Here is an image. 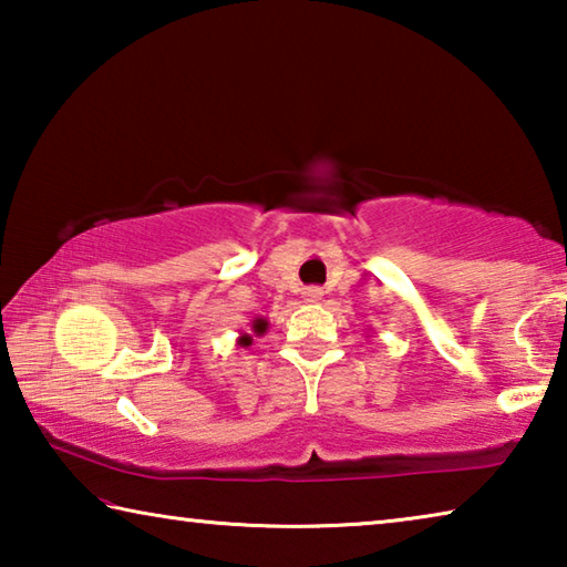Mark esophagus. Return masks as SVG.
Segmentation results:
<instances>
[{
  "instance_id": "1",
  "label": "esophagus",
  "mask_w": 567,
  "mask_h": 567,
  "mask_svg": "<svg viewBox=\"0 0 567 567\" xmlns=\"http://www.w3.org/2000/svg\"><path fill=\"white\" fill-rule=\"evenodd\" d=\"M302 297H305V302H320L322 300V290H320V287H305Z\"/></svg>"
}]
</instances>
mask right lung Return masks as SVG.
<instances>
[{"mask_svg": "<svg viewBox=\"0 0 567 567\" xmlns=\"http://www.w3.org/2000/svg\"><path fill=\"white\" fill-rule=\"evenodd\" d=\"M267 330V320H262V318H257V320H252V332L255 334H262ZM239 344H243V348H247L249 342H252V338H249V334H243V338L237 340Z\"/></svg>", "mask_w": 567, "mask_h": 567, "instance_id": "obj_1", "label": "right lung"}]
</instances>
